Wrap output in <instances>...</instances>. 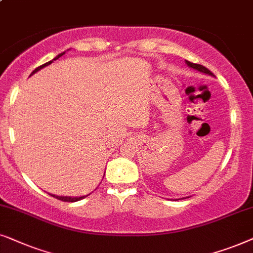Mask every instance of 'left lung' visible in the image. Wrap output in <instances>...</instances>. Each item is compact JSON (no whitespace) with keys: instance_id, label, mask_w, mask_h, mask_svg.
<instances>
[{"instance_id":"left-lung-1","label":"left lung","mask_w":253,"mask_h":253,"mask_svg":"<svg viewBox=\"0 0 253 253\" xmlns=\"http://www.w3.org/2000/svg\"><path fill=\"white\" fill-rule=\"evenodd\" d=\"M186 65L190 67V68H193L195 70H198V72H201L204 74H208V75H211V76H214V74L211 73L210 69H207L206 67H204L201 65H198V63H192L190 61H186ZM181 199H186V198H181ZM176 200H180V199H176Z\"/></svg>"}]
</instances>
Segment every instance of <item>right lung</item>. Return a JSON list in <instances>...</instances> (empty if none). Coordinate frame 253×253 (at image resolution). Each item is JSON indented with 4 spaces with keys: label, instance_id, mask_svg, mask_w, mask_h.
Here are the masks:
<instances>
[{
    "label": "right lung",
    "instance_id": "obj_1",
    "mask_svg": "<svg viewBox=\"0 0 253 253\" xmlns=\"http://www.w3.org/2000/svg\"><path fill=\"white\" fill-rule=\"evenodd\" d=\"M63 54H65V52H62V53H60L59 55H56L55 58H54L53 60H50V61H48V62H46V63H43V65H42L40 67H38V68H36L35 70H33V72L31 73V75H33V74L35 73H37L38 72V70H40V69H42L43 67H46V66H48V65H50V63H52L54 60H58L60 56H62ZM30 75V76H31ZM91 193H89V194H86V195H82V197H60V195H54V194H50L52 195V197H54V198H56V199L58 200H61V201H66V203H75V201H79V200H82V199H84V198L85 197H87V195H90Z\"/></svg>",
    "mask_w": 253,
    "mask_h": 253
}]
</instances>
